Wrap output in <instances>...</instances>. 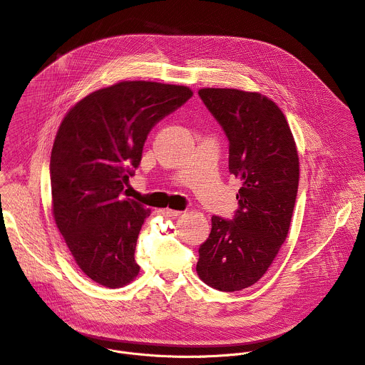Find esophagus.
<instances>
[{"label": "esophagus", "instance_id": "obj_1", "mask_svg": "<svg viewBox=\"0 0 365 365\" xmlns=\"http://www.w3.org/2000/svg\"><path fill=\"white\" fill-rule=\"evenodd\" d=\"M162 214H163L165 217L176 218V217H179L182 212H180V211H175V210H169V207H166V210H163V211H162Z\"/></svg>", "mask_w": 365, "mask_h": 365}]
</instances>
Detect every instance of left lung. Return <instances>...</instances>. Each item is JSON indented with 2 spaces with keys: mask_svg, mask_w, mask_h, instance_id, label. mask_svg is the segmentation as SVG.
Listing matches in <instances>:
<instances>
[{
  "mask_svg": "<svg viewBox=\"0 0 365 365\" xmlns=\"http://www.w3.org/2000/svg\"><path fill=\"white\" fill-rule=\"evenodd\" d=\"M197 93L228 138L230 173L242 186L232 220L212 217L196 272L207 286L237 292L263 277L287 237L299 186L297 150L282 110L264 95L221 88Z\"/></svg>",
  "mask_w": 365,
  "mask_h": 365,
  "instance_id": "obj_1",
  "label": "left lung"
}]
</instances>
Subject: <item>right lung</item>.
Listing matches in <instances>:
<instances>
[{"label":"right lung","mask_w":365,"mask_h":365,"mask_svg":"<svg viewBox=\"0 0 365 365\" xmlns=\"http://www.w3.org/2000/svg\"><path fill=\"white\" fill-rule=\"evenodd\" d=\"M192 95L125 81L85 96L59 127L50 155L55 221L79 269L102 286L123 287L138 274L134 251L150 210L121 193L151 128Z\"/></svg>","instance_id":"right-lung-1"}]
</instances>
